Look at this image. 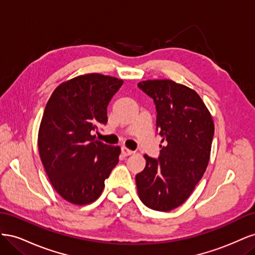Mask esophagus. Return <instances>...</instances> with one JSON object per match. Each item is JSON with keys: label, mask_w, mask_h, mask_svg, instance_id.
I'll return each mask as SVG.
<instances>
[{"label": "esophagus", "mask_w": 255, "mask_h": 255, "mask_svg": "<svg viewBox=\"0 0 255 255\" xmlns=\"http://www.w3.org/2000/svg\"><path fill=\"white\" fill-rule=\"evenodd\" d=\"M121 152H122L123 156H128V155H132V154H133V151L128 150V148H126V146H123V148L121 149Z\"/></svg>", "instance_id": "34e87169"}]
</instances>
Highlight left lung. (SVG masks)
<instances>
[{
  "label": "left lung",
  "instance_id": "1",
  "mask_svg": "<svg viewBox=\"0 0 255 255\" xmlns=\"http://www.w3.org/2000/svg\"><path fill=\"white\" fill-rule=\"evenodd\" d=\"M153 99L156 130L163 137L158 158L144 155L136 174L138 196L151 210L169 212L182 205L202 179L210 160L213 118L195 90L170 80L138 83Z\"/></svg>",
  "mask_w": 255,
  "mask_h": 255
}]
</instances>
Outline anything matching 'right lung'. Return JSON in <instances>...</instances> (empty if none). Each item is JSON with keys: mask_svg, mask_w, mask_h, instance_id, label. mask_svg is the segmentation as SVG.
<instances>
[{"mask_svg": "<svg viewBox=\"0 0 255 255\" xmlns=\"http://www.w3.org/2000/svg\"><path fill=\"white\" fill-rule=\"evenodd\" d=\"M123 81L99 73L67 81L53 91L38 133V149L50 182L66 201L89 204L118 164L120 148L92 135L107 122V105Z\"/></svg>", "mask_w": 255, "mask_h": 255, "instance_id": "obj_1", "label": "right lung"}]
</instances>
